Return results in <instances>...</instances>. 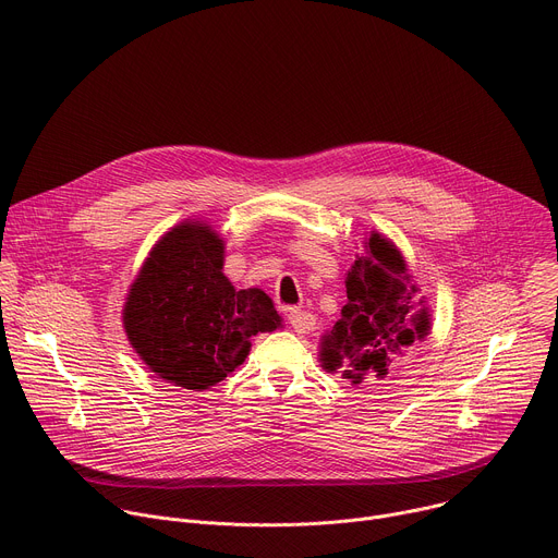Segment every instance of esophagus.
I'll return each mask as SVG.
<instances>
[{"label": "esophagus", "mask_w": 558, "mask_h": 558, "mask_svg": "<svg viewBox=\"0 0 558 558\" xmlns=\"http://www.w3.org/2000/svg\"><path fill=\"white\" fill-rule=\"evenodd\" d=\"M287 320L298 333H306L315 327V315L304 308H287Z\"/></svg>", "instance_id": "34e87169"}]
</instances>
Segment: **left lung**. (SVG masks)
Returning <instances> with one entry per match:
<instances>
[{
    "mask_svg": "<svg viewBox=\"0 0 558 558\" xmlns=\"http://www.w3.org/2000/svg\"><path fill=\"white\" fill-rule=\"evenodd\" d=\"M344 287L342 317L323 336L317 360L355 386H386L430 333L426 295L402 252L379 231L368 233Z\"/></svg>",
    "mask_w": 558,
    "mask_h": 558,
    "instance_id": "left-lung-1",
    "label": "left lung"
}]
</instances>
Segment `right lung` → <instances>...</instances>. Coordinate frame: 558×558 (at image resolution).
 Returning a JSON list of instances; mask_svg holds the SVG:
<instances>
[{"mask_svg": "<svg viewBox=\"0 0 558 558\" xmlns=\"http://www.w3.org/2000/svg\"><path fill=\"white\" fill-rule=\"evenodd\" d=\"M225 241L203 220L158 238L123 304V329L151 373L207 390L245 362L256 333L282 327L263 289H235L222 274Z\"/></svg>", "mask_w": 558, "mask_h": 558, "instance_id": "add662e5", "label": "right lung"}]
</instances>
